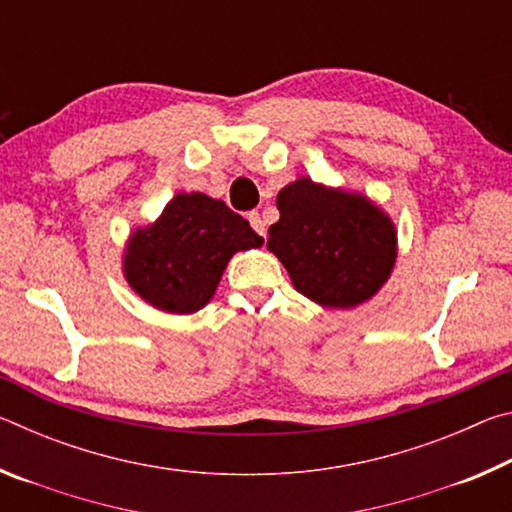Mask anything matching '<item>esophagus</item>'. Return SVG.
<instances>
[{
  "mask_svg": "<svg viewBox=\"0 0 512 512\" xmlns=\"http://www.w3.org/2000/svg\"><path fill=\"white\" fill-rule=\"evenodd\" d=\"M248 221H250V225H253V230L257 232L259 237H266V223H264L262 216H259L257 212H250Z\"/></svg>",
  "mask_w": 512,
  "mask_h": 512,
  "instance_id": "34e87169",
  "label": "esophagus"
}]
</instances>
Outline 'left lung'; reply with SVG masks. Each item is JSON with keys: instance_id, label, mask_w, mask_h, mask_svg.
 <instances>
[{"instance_id": "8db88e82", "label": "left lung", "mask_w": 512, "mask_h": 512, "mask_svg": "<svg viewBox=\"0 0 512 512\" xmlns=\"http://www.w3.org/2000/svg\"><path fill=\"white\" fill-rule=\"evenodd\" d=\"M277 210L280 221L268 228L266 248L287 268L293 287L320 307H357L391 277L395 225L363 194L298 178L280 189Z\"/></svg>"}]
</instances>
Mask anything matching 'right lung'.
I'll return each mask as SVG.
<instances>
[{
	"mask_svg": "<svg viewBox=\"0 0 512 512\" xmlns=\"http://www.w3.org/2000/svg\"><path fill=\"white\" fill-rule=\"evenodd\" d=\"M262 244L223 201L201 192L176 194L158 221L128 239L124 277L151 307L194 314L212 300L232 255Z\"/></svg>",
	"mask_w": 512,
	"mask_h": 512,
	"instance_id": "right-lung-1",
	"label": "right lung"
}]
</instances>
